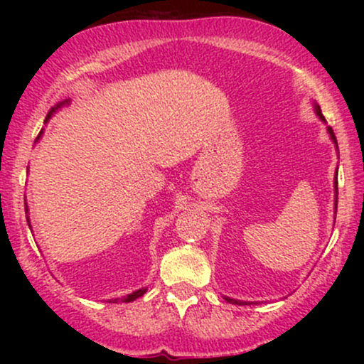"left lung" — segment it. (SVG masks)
Wrapping results in <instances>:
<instances>
[{"label": "left lung", "mask_w": 364, "mask_h": 364, "mask_svg": "<svg viewBox=\"0 0 364 364\" xmlns=\"http://www.w3.org/2000/svg\"><path fill=\"white\" fill-rule=\"evenodd\" d=\"M315 112H316V116H318V118H320L321 121H325L323 114H321V109H320V106H318V104H315ZM327 132H328L330 139H332L333 144L337 145L336 135H333V129L330 128V127H327ZM336 210H337V181H336ZM224 299H225V301H228V303H232V304H250V303H246V301H237V299H231V298H224Z\"/></svg>", "instance_id": "left-lung-1"}]
</instances>
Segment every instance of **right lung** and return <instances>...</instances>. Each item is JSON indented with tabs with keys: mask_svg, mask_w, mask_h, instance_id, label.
Returning <instances> with one entry per match:
<instances>
[{
	"mask_svg": "<svg viewBox=\"0 0 364 364\" xmlns=\"http://www.w3.org/2000/svg\"><path fill=\"white\" fill-rule=\"evenodd\" d=\"M68 102H70V101H68V99H66V101H63V102H60V104H56V106H54V107H51V111H49V112H48V116H46V121H48L49 118H51V116L54 114V112H56L58 109H60L61 106H65V104H68ZM41 133H43V132H41ZM41 133H39V136H41ZM39 136H37V139H39ZM25 212H28V208H27V207H25ZM27 223H28V217H27ZM28 228H31V223H28ZM145 291H147V289H139V291L132 292V294H128V296H123V298L109 299V303H111V301H116V303H118V301H121V303H129V301H135L136 298H140V296H144V294H145Z\"/></svg>",
	"mask_w": 364,
	"mask_h": 364,
	"instance_id": "obj_1",
	"label": "right lung"
}]
</instances>
